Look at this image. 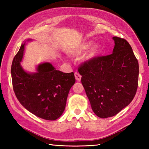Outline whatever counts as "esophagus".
<instances>
[{
	"mask_svg": "<svg viewBox=\"0 0 149 149\" xmlns=\"http://www.w3.org/2000/svg\"><path fill=\"white\" fill-rule=\"evenodd\" d=\"M74 75H75V79H76V80L78 81H80L81 79V75L79 74V73L75 72Z\"/></svg>",
	"mask_w": 149,
	"mask_h": 149,
	"instance_id": "34e87169",
	"label": "esophagus"
}]
</instances>
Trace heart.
Instances as JSON below:
<instances>
[{
	"instance_id": "1",
	"label": "heart",
	"mask_w": 149,
	"mask_h": 149,
	"mask_svg": "<svg viewBox=\"0 0 149 149\" xmlns=\"http://www.w3.org/2000/svg\"><path fill=\"white\" fill-rule=\"evenodd\" d=\"M91 45L92 41H84L81 42V43H80L79 45H78L77 46L73 48V49H70L68 51V54L72 56H79V55L81 54L83 52L86 51V50L91 46ZM100 49H101V46H100V45L99 43H95L91 47V49H89V51H88L87 54L85 56V60H89L97 56V55L99 53Z\"/></svg>"
}]
</instances>
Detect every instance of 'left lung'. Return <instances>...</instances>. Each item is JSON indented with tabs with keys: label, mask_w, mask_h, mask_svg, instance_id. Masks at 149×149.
<instances>
[{
	"label": "left lung",
	"mask_w": 149,
	"mask_h": 149,
	"mask_svg": "<svg viewBox=\"0 0 149 149\" xmlns=\"http://www.w3.org/2000/svg\"><path fill=\"white\" fill-rule=\"evenodd\" d=\"M112 54L94 57L78 72L91 108L98 117L114 116L132 101L139 80V63L125 39L113 37Z\"/></svg>",
	"instance_id": "obj_1"
}]
</instances>
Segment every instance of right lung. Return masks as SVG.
<instances>
[{
  "label": "right lung",
  "instance_id": "obj_1",
  "mask_svg": "<svg viewBox=\"0 0 149 149\" xmlns=\"http://www.w3.org/2000/svg\"><path fill=\"white\" fill-rule=\"evenodd\" d=\"M25 45H22L12 64L15 95L32 114L47 120H56L64 111L70 89L75 82L74 72L63 73L49 62L39 64L36 73L25 72L20 64Z\"/></svg>",
  "mask_w": 149,
  "mask_h": 149
}]
</instances>
